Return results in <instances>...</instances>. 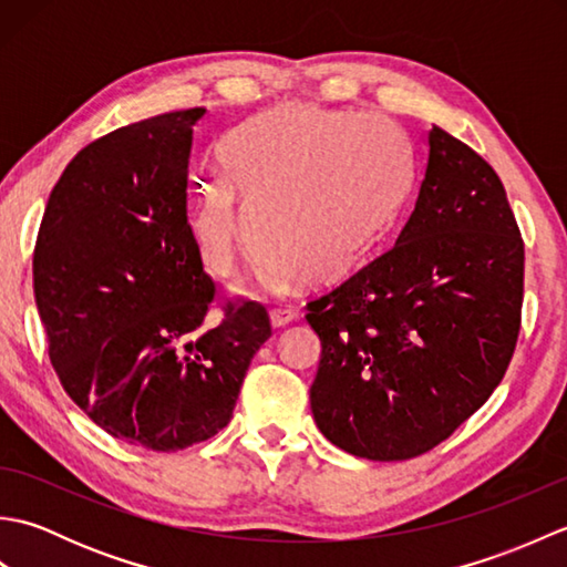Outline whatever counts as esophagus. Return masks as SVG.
<instances>
[{
	"mask_svg": "<svg viewBox=\"0 0 567 567\" xmlns=\"http://www.w3.org/2000/svg\"><path fill=\"white\" fill-rule=\"evenodd\" d=\"M297 317H299V315H297L295 307H275V309H270L272 327H285V323L295 321Z\"/></svg>",
	"mask_w": 567,
	"mask_h": 567,
	"instance_id": "34e87169",
	"label": "esophagus"
}]
</instances>
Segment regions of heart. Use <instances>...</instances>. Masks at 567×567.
<instances>
[{
    "instance_id": "1",
    "label": "heart",
    "mask_w": 567,
    "mask_h": 567,
    "mask_svg": "<svg viewBox=\"0 0 567 567\" xmlns=\"http://www.w3.org/2000/svg\"><path fill=\"white\" fill-rule=\"evenodd\" d=\"M221 171L227 179H209L195 204L202 256L228 272L256 228L270 285L297 270H346L388 231L412 183L406 141L390 122L317 106L277 110L234 131Z\"/></svg>"
}]
</instances>
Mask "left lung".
I'll return each mask as SVG.
<instances>
[{"instance_id": "left-lung-1", "label": "left lung", "mask_w": 567, "mask_h": 567, "mask_svg": "<svg viewBox=\"0 0 567 567\" xmlns=\"http://www.w3.org/2000/svg\"><path fill=\"white\" fill-rule=\"evenodd\" d=\"M522 302L524 240L499 175L433 126L396 244L307 302L319 431L368 461L436 449L502 382Z\"/></svg>"}]
</instances>
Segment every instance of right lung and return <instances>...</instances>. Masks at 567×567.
<instances>
[{
	"label": "right lung",
	"mask_w": 567,
	"mask_h": 567,
	"mask_svg": "<svg viewBox=\"0 0 567 567\" xmlns=\"http://www.w3.org/2000/svg\"><path fill=\"white\" fill-rule=\"evenodd\" d=\"M202 106L112 131L55 183L33 248V295L60 384L110 436L183 451L234 416L270 339L258 302H228L187 221L192 128Z\"/></svg>",
	"instance_id": "obj_1"
}]
</instances>
